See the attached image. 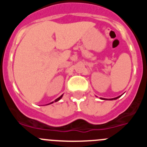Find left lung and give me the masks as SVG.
<instances>
[{"instance_id": "obj_1", "label": "left lung", "mask_w": 147, "mask_h": 147, "mask_svg": "<svg viewBox=\"0 0 147 147\" xmlns=\"http://www.w3.org/2000/svg\"><path fill=\"white\" fill-rule=\"evenodd\" d=\"M119 97H121V96H118V97H115V98H110V99H109V100H115V99H117V98H119ZM102 99H104V100H107V99H106V98H102Z\"/></svg>"}]
</instances>
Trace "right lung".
Segmentation results:
<instances>
[{
  "mask_svg": "<svg viewBox=\"0 0 147 147\" xmlns=\"http://www.w3.org/2000/svg\"><path fill=\"white\" fill-rule=\"evenodd\" d=\"M62 96H63V95H62V96H59V98H57V99H56V100H55V101H54V102H58V101H59V99H60V98H62ZM54 102H51V103H50V104H52V103H54Z\"/></svg>",
  "mask_w": 147,
  "mask_h": 147,
  "instance_id": "obj_1",
  "label": "right lung"
}]
</instances>
